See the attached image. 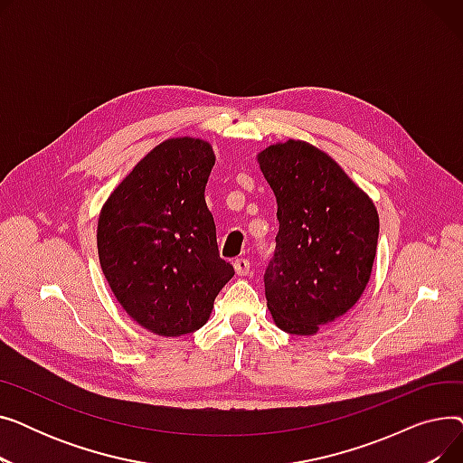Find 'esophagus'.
Segmentation results:
<instances>
[{
  "mask_svg": "<svg viewBox=\"0 0 463 463\" xmlns=\"http://www.w3.org/2000/svg\"><path fill=\"white\" fill-rule=\"evenodd\" d=\"M234 270H236L238 276H248L250 270H251V262L248 259H244V257L236 259L234 260Z\"/></svg>",
  "mask_w": 463,
  "mask_h": 463,
  "instance_id": "esophagus-1",
  "label": "esophagus"
}]
</instances>
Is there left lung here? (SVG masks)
<instances>
[{"mask_svg":"<svg viewBox=\"0 0 463 463\" xmlns=\"http://www.w3.org/2000/svg\"><path fill=\"white\" fill-rule=\"evenodd\" d=\"M259 165L279 222L264 295L283 332L311 335L347 313L366 288L379 215L342 166L307 142L269 146Z\"/></svg>","mask_w":463,"mask_h":463,"instance_id":"1","label":"left lung"}]
</instances>
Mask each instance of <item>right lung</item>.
<instances>
[{"mask_svg": "<svg viewBox=\"0 0 463 463\" xmlns=\"http://www.w3.org/2000/svg\"><path fill=\"white\" fill-rule=\"evenodd\" d=\"M215 156L199 138H168L105 203L97 251L116 300L146 330L175 337L199 330L234 276L219 257L204 189Z\"/></svg>", "mask_w": 463, "mask_h": 463, "instance_id": "right-lung-1", "label": "right lung"}]
</instances>
